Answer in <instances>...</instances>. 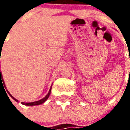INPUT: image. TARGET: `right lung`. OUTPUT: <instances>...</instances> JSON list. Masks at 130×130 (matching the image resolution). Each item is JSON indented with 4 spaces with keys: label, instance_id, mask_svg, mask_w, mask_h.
<instances>
[{
    "label": "right lung",
    "instance_id": "obj_1",
    "mask_svg": "<svg viewBox=\"0 0 130 130\" xmlns=\"http://www.w3.org/2000/svg\"><path fill=\"white\" fill-rule=\"evenodd\" d=\"M1 51L2 50H1ZM0 61H1V58H0ZM1 84H3V85H4V86H5L4 82H3V78H2V74H1V69H0V85H1ZM51 88H50V90H49V91H48V94L46 95L45 98H44L43 99H42V100H40L37 101V102H29V103H26V102H21V104H24V105H27V106H35V105H38V104H41L44 103V102H45V101L47 99H48V98L49 97V95H50V93H51ZM7 93H8V94H9V95H10L11 98H12V99H14V100L15 101H17V102H18V100H17V99H15L14 98H13L12 96L10 95V93H9L8 91H7Z\"/></svg>",
    "mask_w": 130,
    "mask_h": 130
}]
</instances>
